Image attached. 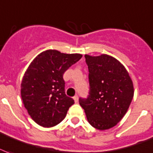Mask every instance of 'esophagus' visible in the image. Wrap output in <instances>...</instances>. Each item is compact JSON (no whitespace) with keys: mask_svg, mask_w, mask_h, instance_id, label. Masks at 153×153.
<instances>
[{"mask_svg":"<svg viewBox=\"0 0 153 153\" xmlns=\"http://www.w3.org/2000/svg\"><path fill=\"white\" fill-rule=\"evenodd\" d=\"M73 99H74V102H78V101H79V96H78V95H74V97H73Z\"/></svg>","mask_w":153,"mask_h":153,"instance_id":"obj_1","label":"esophagus"}]
</instances>
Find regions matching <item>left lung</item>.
Here are the masks:
<instances>
[{"instance_id": "8db88e82", "label": "left lung", "mask_w": 153, "mask_h": 153, "mask_svg": "<svg viewBox=\"0 0 153 153\" xmlns=\"http://www.w3.org/2000/svg\"><path fill=\"white\" fill-rule=\"evenodd\" d=\"M89 95L79 98L90 124L99 130L113 128L127 112L133 98L132 81L122 64L111 56L86 54Z\"/></svg>"}]
</instances>
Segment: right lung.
I'll list each match as a JSON object with an SVG mask.
<instances>
[{
  "mask_svg": "<svg viewBox=\"0 0 153 153\" xmlns=\"http://www.w3.org/2000/svg\"><path fill=\"white\" fill-rule=\"evenodd\" d=\"M82 57L54 50L41 53L31 62L21 86V95L29 115L44 128L60 123L74 103L65 93L63 74Z\"/></svg>",
  "mask_w": 153,
  "mask_h": 153,
  "instance_id": "add662e5",
  "label": "right lung"
}]
</instances>
